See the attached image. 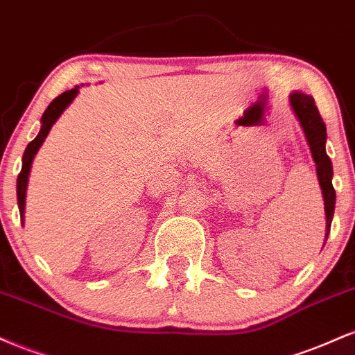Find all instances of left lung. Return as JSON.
Listing matches in <instances>:
<instances>
[{"instance_id":"1","label":"left lung","mask_w":355,"mask_h":355,"mask_svg":"<svg viewBox=\"0 0 355 355\" xmlns=\"http://www.w3.org/2000/svg\"><path fill=\"white\" fill-rule=\"evenodd\" d=\"M291 106L297 116L299 123L306 132L307 143L311 146L312 157H314L315 166H318V178L320 189H322L324 204H326V218H327V234L326 241L331 231L332 216H334L336 206V191L332 186V162L329 159L326 153V124L320 118L318 106L312 96L302 93L291 94Z\"/></svg>"}]
</instances>
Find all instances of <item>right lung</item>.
<instances>
[{
	"mask_svg": "<svg viewBox=\"0 0 355 355\" xmlns=\"http://www.w3.org/2000/svg\"><path fill=\"white\" fill-rule=\"evenodd\" d=\"M78 87L79 86L74 87V89L64 91V93L58 96V98H54L53 101L49 103V106L46 107L43 118H41V131L37 132V136L31 141V143L26 146V149H24L23 168H21V173H19V176H18V186H16V194H18V206H19L21 220H23V216H24V199H26L28 176H29V169H31L33 157H35V154L37 153V149L41 148V144H43L44 137L48 136L49 129H51L53 124L56 123V119L60 118L61 112L66 110V106H68V104L74 99V96L78 94Z\"/></svg>",
	"mask_w": 355,
	"mask_h": 355,
	"instance_id": "right-lung-1",
	"label": "right lung"
}]
</instances>
